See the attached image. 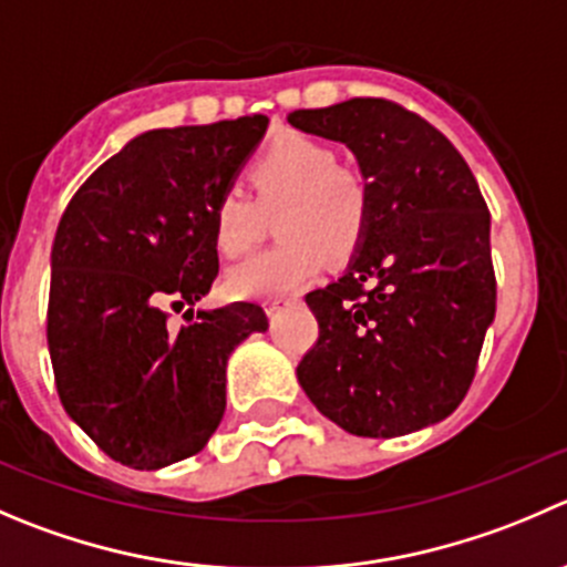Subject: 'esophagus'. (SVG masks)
I'll return each instance as SVG.
<instances>
[{
	"instance_id": "esophagus-1",
	"label": "esophagus",
	"mask_w": 567,
	"mask_h": 567,
	"mask_svg": "<svg viewBox=\"0 0 567 567\" xmlns=\"http://www.w3.org/2000/svg\"><path fill=\"white\" fill-rule=\"evenodd\" d=\"M285 305H288V301H285V299H274V301H266V312H268V318H274V316H277V312L282 310Z\"/></svg>"
}]
</instances>
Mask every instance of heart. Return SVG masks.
<instances>
[{"label":"heart","mask_w":567,"mask_h":567,"mask_svg":"<svg viewBox=\"0 0 567 567\" xmlns=\"http://www.w3.org/2000/svg\"><path fill=\"white\" fill-rule=\"evenodd\" d=\"M249 183L227 188L216 205V246L238 257L260 235V208L282 205L277 235L282 244L246 257L229 268L227 288L240 299L290 296L323 271L329 257H346L360 246L371 213V196L360 174L338 166L327 144L301 132H282L251 161Z\"/></svg>","instance_id":"1"}]
</instances>
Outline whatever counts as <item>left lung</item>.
I'll return each mask as SVG.
<instances>
[{"label":"left lung","mask_w":567,"mask_h":567,"mask_svg":"<svg viewBox=\"0 0 567 567\" xmlns=\"http://www.w3.org/2000/svg\"><path fill=\"white\" fill-rule=\"evenodd\" d=\"M340 141L371 196L343 277L307 293L318 340L296 368L318 412L360 437H399L460 406L496 316L491 213L443 132L388 99L296 110Z\"/></svg>","instance_id":"obj_1"}]
</instances>
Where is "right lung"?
Masks as SVG:
<instances>
[{
  "mask_svg": "<svg viewBox=\"0 0 567 567\" xmlns=\"http://www.w3.org/2000/svg\"><path fill=\"white\" fill-rule=\"evenodd\" d=\"M266 115L141 132L82 183L52 244L47 340L71 421L115 463L157 471L207 446L227 410V360L266 332L260 305L188 310L218 277L216 205Z\"/></svg>",
  "mask_w": 567,
  "mask_h": 567,
  "instance_id": "1",
  "label": "right lung"
}]
</instances>
